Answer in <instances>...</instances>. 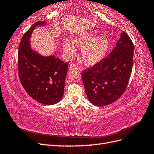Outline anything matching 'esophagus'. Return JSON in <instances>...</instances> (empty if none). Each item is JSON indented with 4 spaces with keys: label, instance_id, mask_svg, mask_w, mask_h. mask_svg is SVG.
I'll return each instance as SVG.
<instances>
[{
    "label": "esophagus",
    "instance_id": "34e87169",
    "mask_svg": "<svg viewBox=\"0 0 154 154\" xmlns=\"http://www.w3.org/2000/svg\"><path fill=\"white\" fill-rule=\"evenodd\" d=\"M70 69H72V70H76V69H78V67H77V66H76V65L71 64V65H70Z\"/></svg>",
    "mask_w": 154,
    "mask_h": 154
}]
</instances>
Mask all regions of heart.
<instances>
[{
	"label": "heart",
	"instance_id": "b5f03b06",
	"mask_svg": "<svg viewBox=\"0 0 154 154\" xmlns=\"http://www.w3.org/2000/svg\"><path fill=\"white\" fill-rule=\"evenodd\" d=\"M74 42L82 48L80 58L87 66H94L100 63L105 58L110 47L109 40L105 36H98L96 32L78 36L74 39ZM63 50L69 58L74 57L76 53L73 44L69 41L64 42Z\"/></svg>",
	"mask_w": 154,
	"mask_h": 154
}]
</instances>
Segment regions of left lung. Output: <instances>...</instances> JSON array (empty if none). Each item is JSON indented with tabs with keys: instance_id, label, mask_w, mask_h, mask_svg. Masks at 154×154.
Here are the masks:
<instances>
[{
	"instance_id": "obj_1",
	"label": "left lung",
	"mask_w": 154,
	"mask_h": 154,
	"mask_svg": "<svg viewBox=\"0 0 154 154\" xmlns=\"http://www.w3.org/2000/svg\"><path fill=\"white\" fill-rule=\"evenodd\" d=\"M134 45L123 31L109 57L82 73L88 100L97 106L112 103L127 88L133 66Z\"/></svg>"
}]
</instances>
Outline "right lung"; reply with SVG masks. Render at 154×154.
Wrapping results in <instances>:
<instances>
[{
  "label": "right lung",
  "instance_id": "add662e5",
  "mask_svg": "<svg viewBox=\"0 0 154 154\" xmlns=\"http://www.w3.org/2000/svg\"><path fill=\"white\" fill-rule=\"evenodd\" d=\"M47 25L38 21L22 36L18 53L20 81L32 99L42 104L54 105L62 100L67 73L68 63L54 55L44 57L32 50L30 37L37 26Z\"/></svg>",
  "mask_w": 154,
  "mask_h": 154
}]
</instances>
